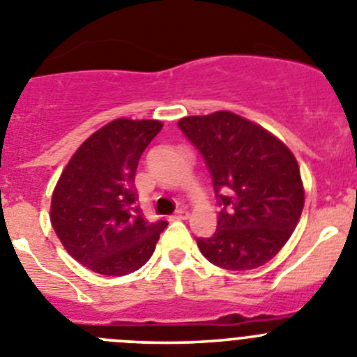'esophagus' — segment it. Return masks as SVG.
<instances>
[{
    "mask_svg": "<svg viewBox=\"0 0 357 357\" xmlns=\"http://www.w3.org/2000/svg\"><path fill=\"white\" fill-rule=\"evenodd\" d=\"M190 216V213H188V209L186 208H179L178 211L174 213V218H178V220H186Z\"/></svg>",
    "mask_w": 357,
    "mask_h": 357,
    "instance_id": "34e87169",
    "label": "esophagus"
}]
</instances>
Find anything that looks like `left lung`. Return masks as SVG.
Segmentation results:
<instances>
[{
  "label": "left lung",
  "mask_w": 357,
  "mask_h": 357,
  "mask_svg": "<svg viewBox=\"0 0 357 357\" xmlns=\"http://www.w3.org/2000/svg\"><path fill=\"white\" fill-rule=\"evenodd\" d=\"M178 126L201 151L220 204L211 238H197L211 264L246 271L271 261L305 206L299 165L268 130L229 111L188 116Z\"/></svg>",
  "instance_id": "obj_1"
}]
</instances>
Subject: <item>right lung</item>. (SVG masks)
Listing matches in <instances>:
<instances>
[{
  "instance_id": "right-lung-1",
  "label": "right lung",
  "mask_w": 357,
  "mask_h": 357,
  "mask_svg": "<svg viewBox=\"0 0 357 357\" xmlns=\"http://www.w3.org/2000/svg\"><path fill=\"white\" fill-rule=\"evenodd\" d=\"M162 126L156 119H114L82 142L59 176L51 224L66 252L91 271H137L167 227L165 220L144 218L133 185L139 158Z\"/></svg>"
}]
</instances>
